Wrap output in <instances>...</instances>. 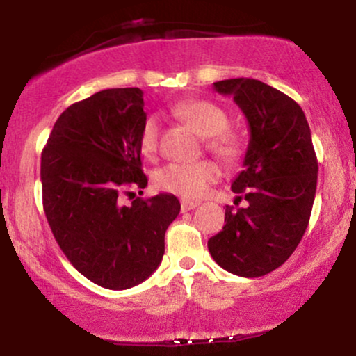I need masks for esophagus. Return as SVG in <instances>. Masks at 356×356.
I'll return each instance as SVG.
<instances>
[{"label":"esophagus","instance_id":"obj_1","mask_svg":"<svg viewBox=\"0 0 356 356\" xmlns=\"http://www.w3.org/2000/svg\"><path fill=\"white\" fill-rule=\"evenodd\" d=\"M199 206V202H194V201H182L181 202V209L182 212H187L191 209H195V207Z\"/></svg>","mask_w":356,"mask_h":356}]
</instances>
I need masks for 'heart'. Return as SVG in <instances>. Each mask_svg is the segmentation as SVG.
Returning a JSON list of instances; mask_svg holds the SVG:
<instances>
[{
	"label": "heart",
	"instance_id": "b5f03b06",
	"mask_svg": "<svg viewBox=\"0 0 356 356\" xmlns=\"http://www.w3.org/2000/svg\"><path fill=\"white\" fill-rule=\"evenodd\" d=\"M174 115L189 125L195 134L206 138L209 152L226 164H238L243 157L244 145L234 130L227 129L229 117L226 110L209 100H182L174 107ZM159 125L154 117H149L140 129L138 144L145 157L157 152ZM220 170L212 161H199L194 164H170L155 172L154 182L159 189L181 195L186 199H197L206 194L207 187L219 179Z\"/></svg>",
	"mask_w": 356,
	"mask_h": 356
}]
</instances>
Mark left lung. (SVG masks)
I'll return each instance as SVG.
<instances>
[{
    "mask_svg": "<svg viewBox=\"0 0 356 356\" xmlns=\"http://www.w3.org/2000/svg\"><path fill=\"white\" fill-rule=\"evenodd\" d=\"M214 88L232 95L251 137L244 170L231 186L248 206H226V226L207 248L226 271L259 277L293 254L308 227L318 181L312 132L300 105L263 81L220 80Z\"/></svg>",
    "mask_w": 356,
    "mask_h": 356,
    "instance_id": "left-lung-1",
    "label": "left lung"
}]
</instances>
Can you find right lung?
<instances>
[{
  "mask_svg": "<svg viewBox=\"0 0 356 356\" xmlns=\"http://www.w3.org/2000/svg\"><path fill=\"white\" fill-rule=\"evenodd\" d=\"M145 120L140 88L102 90L61 113L42 152L53 236L76 271L107 289H129L152 275L181 211L172 194L122 202L147 186L138 144Z\"/></svg>",
  "mask_w": 356,
  "mask_h": 356,
  "instance_id": "right-lung-1",
  "label": "right lung"
}]
</instances>
